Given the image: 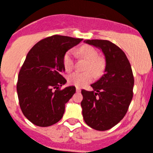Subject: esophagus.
I'll list each match as a JSON object with an SVG mask.
<instances>
[{"label":"esophagus","instance_id":"obj_1","mask_svg":"<svg viewBox=\"0 0 153 153\" xmlns=\"http://www.w3.org/2000/svg\"><path fill=\"white\" fill-rule=\"evenodd\" d=\"M76 93H80L81 90H80V88H76Z\"/></svg>","mask_w":153,"mask_h":153}]
</instances>
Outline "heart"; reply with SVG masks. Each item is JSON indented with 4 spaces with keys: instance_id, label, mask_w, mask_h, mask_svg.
<instances>
[{
    "instance_id": "b5f03b06",
    "label": "heart",
    "mask_w": 153,
    "mask_h": 153,
    "mask_svg": "<svg viewBox=\"0 0 153 153\" xmlns=\"http://www.w3.org/2000/svg\"><path fill=\"white\" fill-rule=\"evenodd\" d=\"M78 53L83 58L88 60L86 65L87 70H92L96 74L101 73L103 69L102 61L98 58L97 51L92 46H82L77 50ZM64 68L67 72H70L74 66V53L73 50H68L63 57ZM91 71L85 73L75 72L68 76V81L71 85H74L77 88H81L92 82L94 79V74Z\"/></svg>"
}]
</instances>
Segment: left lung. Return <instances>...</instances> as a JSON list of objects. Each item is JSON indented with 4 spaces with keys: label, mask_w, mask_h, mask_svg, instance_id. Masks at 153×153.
Segmentation results:
<instances>
[{
    "label": "left lung",
    "mask_w": 153,
    "mask_h": 153,
    "mask_svg": "<svg viewBox=\"0 0 153 153\" xmlns=\"http://www.w3.org/2000/svg\"><path fill=\"white\" fill-rule=\"evenodd\" d=\"M84 42L102 51L105 68L104 75L91 85L93 91H81L82 115L89 127L105 131L117 125L128 109L134 85L132 68L125 53L111 41L85 40Z\"/></svg>",
    "instance_id": "8db88e82"
}]
</instances>
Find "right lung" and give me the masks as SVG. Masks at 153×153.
Masks as SVG:
<instances>
[{"instance_id":"add662e5","label":"right lung","mask_w":153,"mask_h":153,"mask_svg":"<svg viewBox=\"0 0 153 153\" xmlns=\"http://www.w3.org/2000/svg\"><path fill=\"white\" fill-rule=\"evenodd\" d=\"M83 39L54 35L41 40L28 52L18 75L16 91L21 109L33 125L48 127L63 117L74 86L60 90L67 80L63 57Z\"/></svg>"}]
</instances>
